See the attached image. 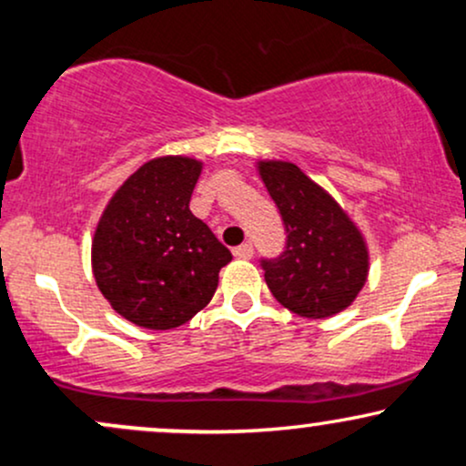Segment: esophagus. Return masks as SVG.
Instances as JSON below:
<instances>
[{"label": "esophagus", "instance_id": "obj_1", "mask_svg": "<svg viewBox=\"0 0 466 466\" xmlns=\"http://www.w3.org/2000/svg\"><path fill=\"white\" fill-rule=\"evenodd\" d=\"M251 254H254L251 243H243V245H238V248H234V256H237V258L248 260V258H251Z\"/></svg>", "mask_w": 466, "mask_h": 466}]
</instances>
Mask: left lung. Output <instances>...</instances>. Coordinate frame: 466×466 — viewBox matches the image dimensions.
<instances>
[{
  "mask_svg": "<svg viewBox=\"0 0 466 466\" xmlns=\"http://www.w3.org/2000/svg\"><path fill=\"white\" fill-rule=\"evenodd\" d=\"M258 173L287 232L285 251L260 258L269 291L302 318L344 311L366 285L368 249L361 232L296 164L258 162Z\"/></svg>",
  "mask_w": 466,
  "mask_h": 466,
  "instance_id": "1",
  "label": "left lung"
}]
</instances>
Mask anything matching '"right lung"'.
<instances>
[{"label":"right lung","mask_w":466,"mask_h":466,"mask_svg":"<svg viewBox=\"0 0 466 466\" xmlns=\"http://www.w3.org/2000/svg\"><path fill=\"white\" fill-rule=\"evenodd\" d=\"M201 162L168 155L147 162L111 197L96 228V285L142 329L186 324L215 296L232 260L212 229L190 212Z\"/></svg>","instance_id":"obj_1"}]
</instances>
